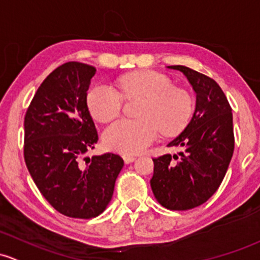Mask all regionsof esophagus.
Returning <instances> with one entry per match:
<instances>
[{"mask_svg":"<svg viewBox=\"0 0 260 260\" xmlns=\"http://www.w3.org/2000/svg\"><path fill=\"white\" fill-rule=\"evenodd\" d=\"M123 159H124L125 163H131L136 159V157L132 154H123Z\"/></svg>","mask_w":260,"mask_h":260,"instance_id":"esophagus-1","label":"esophagus"}]
</instances>
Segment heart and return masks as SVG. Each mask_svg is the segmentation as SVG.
<instances>
[{
    "label": "heart",
    "instance_id": "heart-1",
    "mask_svg": "<svg viewBox=\"0 0 260 260\" xmlns=\"http://www.w3.org/2000/svg\"><path fill=\"white\" fill-rule=\"evenodd\" d=\"M119 92L108 84H97L87 94L92 117L108 122L121 113L124 100H141L137 119H118L106 128L103 142L112 151L138 153L154 141L159 131L165 136L180 132L189 122L193 97L187 88L152 70L127 73L117 81Z\"/></svg>",
    "mask_w": 260,
    "mask_h": 260
}]
</instances>
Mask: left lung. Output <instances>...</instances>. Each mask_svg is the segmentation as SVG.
<instances>
[{"instance_id":"1","label":"left lung","mask_w":260,"mask_h":260,"mask_svg":"<svg viewBox=\"0 0 260 260\" xmlns=\"http://www.w3.org/2000/svg\"><path fill=\"white\" fill-rule=\"evenodd\" d=\"M180 71L197 94L196 111L185 129L168 147L178 154L153 158L151 187L157 201L171 210L196 208L217 192L234 151L233 114L225 94L213 78L185 66Z\"/></svg>"}]
</instances>
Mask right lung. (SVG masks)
Instances as JSON below:
<instances>
[{"label":"right lung","instance_id":"obj_1","mask_svg":"<svg viewBox=\"0 0 260 260\" xmlns=\"http://www.w3.org/2000/svg\"><path fill=\"white\" fill-rule=\"evenodd\" d=\"M93 66L67 62L38 87L24 116L23 157L41 194L71 218L100 215L111 202L123 159L114 153L84 158L98 133L87 91Z\"/></svg>","mask_w":260,"mask_h":260}]
</instances>
